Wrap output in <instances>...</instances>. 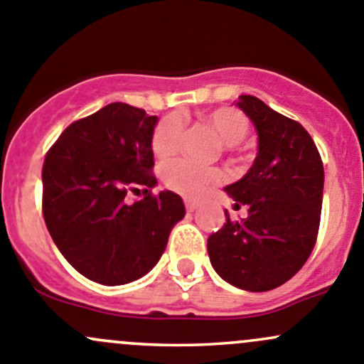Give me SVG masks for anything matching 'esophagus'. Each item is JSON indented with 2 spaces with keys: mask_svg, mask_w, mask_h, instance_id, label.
I'll return each instance as SVG.
<instances>
[{
  "mask_svg": "<svg viewBox=\"0 0 364 364\" xmlns=\"http://www.w3.org/2000/svg\"><path fill=\"white\" fill-rule=\"evenodd\" d=\"M186 208H187V212H194V210L198 208V201L186 200Z\"/></svg>",
  "mask_w": 364,
  "mask_h": 364,
  "instance_id": "esophagus-1",
  "label": "esophagus"
}]
</instances>
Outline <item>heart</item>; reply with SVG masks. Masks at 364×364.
<instances>
[{"instance_id":"b5f03b06","label":"heart","mask_w":364,"mask_h":364,"mask_svg":"<svg viewBox=\"0 0 364 364\" xmlns=\"http://www.w3.org/2000/svg\"><path fill=\"white\" fill-rule=\"evenodd\" d=\"M201 122L215 133L226 147H235L249 133V121L237 108L223 107L201 114ZM183 138L182 121L175 115L161 119L152 133L151 147L157 159H170L178 152ZM223 171L217 168H201L187 161H175L164 166L163 181L168 189L186 198L203 196L213 186L223 182Z\"/></svg>"}]
</instances>
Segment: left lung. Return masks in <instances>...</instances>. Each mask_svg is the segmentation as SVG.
Listing matches in <instances>:
<instances>
[{
	"label": "left lung",
	"instance_id": "8db88e82",
	"mask_svg": "<svg viewBox=\"0 0 364 364\" xmlns=\"http://www.w3.org/2000/svg\"><path fill=\"white\" fill-rule=\"evenodd\" d=\"M237 107L252 121L257 154L238 182L224 187L245 219H230L208 238V256L220 279L238 289L263 293L299 272L319 231L324 168L316 144L299 122L256 96Z\"/></svg>",
	"mask_w": 364,
	"mask_h": 364
}]
</instances>
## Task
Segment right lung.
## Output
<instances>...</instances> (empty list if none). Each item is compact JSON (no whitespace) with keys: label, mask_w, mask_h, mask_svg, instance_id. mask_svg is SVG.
<instances>
[{"label":"right lung","mask_w":364,"mask_h":364,"mask_svg":"<svg viewBox=\"0 0 364 364\" xmlns=\"http://www.w3.org/2000/svg\"><path fill=\"white\" fill-rule=\"evenodd\" d=\"M157 115L110 103L66 127L43 163V219L59 252L103 286L147 275L166 249L186 207L178 194L127 204L129 188L152 189L151 140Z\"/></svg>","instance_id":"right-lung-1"}]
</instances>
